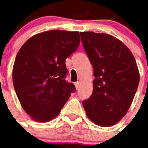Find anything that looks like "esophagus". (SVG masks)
Segmentation results:
<instances>
[{"mask_svg":"<svg viewBox=\"0 0 148 148\" xmlns=\"http://www.w3.org/2000/svg\"><path fill=\"white\" fill-rule=\"evenodd\" d=\"M74 85H75V88H76L77 90H78L79 88H80V85H81V84H80V82H79V81H77V82L74 83Z\"/></svg>","mask_w":148,"mask_h":148,"instance_id":"obj_1","label":"esophagus"}]
</instances>
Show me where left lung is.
I'll list each match as a JSON object with an SVG mask.
<instances>
[{"label":"left lung","instance_id":"obj_1","mask_svg":"<svg viewBox=\"0 0 148 148\" xmlns=\"http://www.w3.org/2000/svg\"><path fill=\"white\" fill-rule=\"evenodd\" d=\"M81 37L95 77L92 95L83 107L95 124L113 126L126 114L138 89L140 74L135 58L112 35L88 31L81 32Z\"/></svg>","mask_w":148,"mask_h":148}]
</instances>
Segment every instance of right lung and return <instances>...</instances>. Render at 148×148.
Masks as SVG:
<instances>
[{
	"label": "right lung",
	"instance_id": "obj_1",
	"mask_svg": "<svg viewBox=\"0 0 148 148\" xmlns=\"http://www.w3.org/2000/svg\"><path fill=\"white\" fill-rule=\"evenodd\" d=\"M81 43L78 31L51 30L32 36L21 47L13 66L15 92L35 121L56 117L75 90L67 83L65 60Z\"/></svg>",
	"mask_w": 148,
	"mask_h": 148
}]
</instances>
